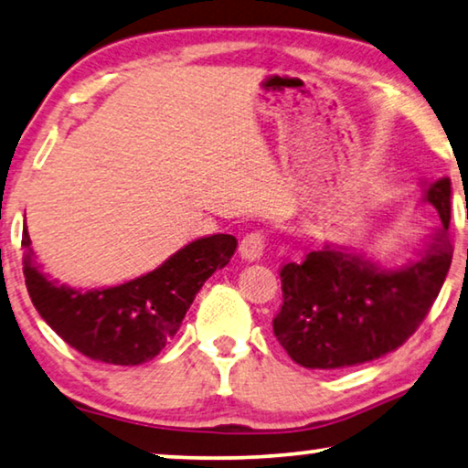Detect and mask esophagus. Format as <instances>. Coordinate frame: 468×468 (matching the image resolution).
Wrapping results in <instances>:
<instances>
[{"label":"esophagus","instance_id":"34e87169","mask_svg":"<svg viewBox=\"0 0 468 468\" xmlns=\"http://www.w3.org/2000/svg\"><path fill=\"white\" fill-rule=\"evenodd\" d=\"M264 241H267V237H264L262 231H252L243 237L241 243H239V254L243 261L248 262H254L258 258L262 256V250H264Z\"/></svg>","mask_w":468,"mask_h":468}]
</instances>
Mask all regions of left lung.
Here are the masks:
<instances>
[{
    "label": "left lung",
    "mask_w": 468,
    "mask_h": 468,
    "mask_svg": "<svg viewBox=\"0 0 468 468\" xmlns=\"http://www.w3.org/2000/svg\"><path fill=\"white\" fill-rule=\"evenodd\" d=\"M450 178L427 185L424 201L439 214L416 261L382 269L364 254L325 246L279 271L283 304L273 332L292 359L311 369L367 364L399 348L433 306L452 264Z\"/></svg>",
    "instance_id": "obj_1"
}]
</instances>
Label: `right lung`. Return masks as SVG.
Returning a JSON list of instances; mask_svg holds the SVG:
<instances>
[{
  "mask_svg": "<svg viewBox=\"0 0 468 468\" xmlns=\"http://www.w3.org/2000/svg\"><path fill=\"white\" fill-rule=\"evenodd\" d=\"M233 235H210L180 248L151 273L115 288L75 290L46 279L33 264L23 229L25 282L41 319L86 357L113 366H141L159 355L216 269L235 254Z\"/></svg>",
  "mask_w": 468,
  "mask_h": 468,
  "instance_id": "add662e5",
  "label": "right lung"
}]
</instances>
